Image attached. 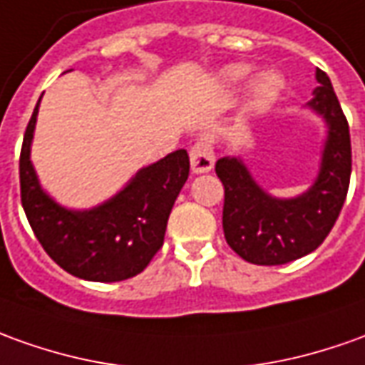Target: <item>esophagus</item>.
I'll use <instances>...</instances> for the list:
<instances>
[{"instance_id": "obj_1", "label": "esophagus", "mask_w": 365, "mask_h": 365, "mask_svg": "<svg viewBox=\"0 0 365 365\" xmlns=\"http://www.w3.org/2000/svg\"><path fill=\"white\" fill-rule=\"evenodd\" d=\"M215 167V150L208 139H200L190 149V168L192 173H208Z\"/></svg>"}]
</instances>
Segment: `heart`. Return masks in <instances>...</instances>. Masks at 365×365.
Here are the masks:
<instances>
[{"label":"heart","instance_id":"1","mask_svg":"<svg viewBox=\"0 0 365 365\" xmlns=\"http://www.w3.org/2000/svg\"><path fill=\"white\" fill-rule=\"evenodd\" d=\"M250 73V67L246 65H228L222 69L220 77L226 85H236V83L245 81ZM284 91V77L276 71H262L256 75L250 83V93H248V101L252 109H264L268 105H272L280 93Z\"/></svg>","mask_w":365,"mask_h":365}]
</instances>
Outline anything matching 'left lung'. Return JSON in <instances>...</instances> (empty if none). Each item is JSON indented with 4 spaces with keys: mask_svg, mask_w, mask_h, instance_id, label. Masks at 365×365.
Here are the masks:
<instances>
[{
    "mask_svg": "<svg viewBox=\"0 0 365 365\" xmlns=\"http://www.w3.org/2000/svg\"><path fill=\"white\" fill-rule=\"evenodd\" d=\"M316 79L320 87L308 107L326 120L328 137L318 177L306 192L276 198L256 182L240 158L216 160V175L225 187V238L246 262L276 266L310 255L330 235L344 207L351 175L350 127L330 77L316 69Z\"/></svg>",
    "mask_w": 365,
    "mask_h": 365,
    "instance_id": "1",
    "label": "left lung"
}]
</instances>
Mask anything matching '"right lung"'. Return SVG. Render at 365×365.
Returning a JSON list of instances; mask_svg holds the SVG:
<instances>
[{"mask_svg":"<svg viewBox=\"0 0 365 365\" xmlns=\"http://www.w3.org/2000/svg\"><path fill=\"white\" fill-rule=\"evenodd\" d=\"M39 101L19 157L21 205L37 240L65 272L83 280L119 282L137 276L163 246L168 215L188 178L187 150L178 149L140 168L99 207L71 210L55 202L35 175L31 140Z\"/></svg>","mask_w":365,"mask_h":365,"instance_id":"add662e5","label":"right lung"}]
</instances>
